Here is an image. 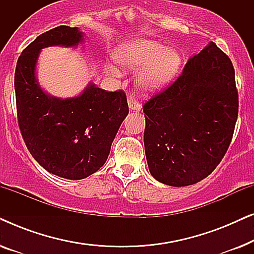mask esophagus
Masks as SVG:
<instances>
[{
    "label": "esophagus",
    "instance_id": "esophagus-1",
    "mask_svg": "<svg viewBox=\"0 0 254 254\" xmlns=\"http://www.w3.org/2000/svg\"><path fill=\"white\" fill-rule=\"evenodd\" d=\"M128 107L130 111H140L141 105L135 100L133 97H128Z\"/></svg>",
    "mask_w": 254,
    "mask_h": 254
}]
</instances>
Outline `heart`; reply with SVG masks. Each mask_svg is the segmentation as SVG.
<instances>
[{
  "instance_id": "1",
  "label": "heart",
  "mask_w": 254,
  "mask_h": 254,
  "mask_svg": "<svg viewBox=\"0 0 254 254\" xmlns=\"http://www.w3.org/2000/svg\"><path fill=\"white\" fill-rule=\"evenodd\" d=\"M117 60L129 70L141 66L135 84L142 92H155L175 78L182 67V55L173 48L156 40L134 39L123 45L117 52ZM110 71L120 75V69L111 64Z\"/></svg>"
}]
</instances>
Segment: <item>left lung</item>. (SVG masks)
<instances>
[{"label":"left lung","instance_id":"obj_1","mask_svg":"<svg viewBox=\"0 0 254 254\" xmlns=\"http://www.w3.org/2000/svg\"><path fill=\"white\" fill-rule=\"evenodd\" d=\"M149 171L159 183L196 184L220 164L238 117L235 69L210 41L190 58L183 74L143 105Z\"/></svg>","mask_w":254,"mask_h":254}]
</instances>
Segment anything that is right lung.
<instances>
[{
    "mask_svg": "<svg viewBox=\"0 0 254 254\" xmlns=\"http://www.w3.org/2000/svg\"><path fill=\"white\" fill-rule=\"evenodd\" d=\"M84 33L61 25L37 37L18 58L15 71L17 117L33 158L61 178L84 179L102 168L128 114L126 93L89 83L81 95L59 98L45 92L36 69L43 48L76 47Z\"/></svg>",
    "mask_w": 254,
    "mask_h": 254,
    "instance_id": "1",
    "label": "right lung"
}]
</instances>
